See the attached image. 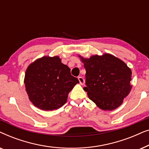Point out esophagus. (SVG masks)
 <instances>
[{"mask_svg": "<svg viewBox=\"0 0 149 149\" xmlns=\"http://www.w3.org/2000/svg\"><path fill=\"white\" fill-rule=\"evenodd\" d=\"M78 79H79V82H80V84L81 85L84 84V83H85V80H84V79H83L82 77H78Z\"/></svg>", "mask_w": 149, "mask_h": 149, "instance_id": "34e87169", "label": "esophagus"}]
</instances>
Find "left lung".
<instances>
[{"label":"left lung","mask_w":149,"mask_h":149,"mask_svg":"<svg viewBox=\"0 0 149 149\" xmlns=\"http://www.w3.org/2000/svg\"><path fill=\"white\" fill-rule=\"evenodd\" d=\"M86 70L83 89L89 98L104 111L121 105L132 89V70L125 62L109 54L84 58L79 56Z\"/></svg>","instance_id":"obj_1"}]
</instances>
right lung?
Masks as SVG:
<instances>
[{
    "label": "right lung",
    "instance_id": "right-lung-1",
    "mask_svg": "<svg viewBox=\"0 0 149 149\" xmlns=\"http://www.w3.org/2000/svg\"><path fill=\"white\" fill-rule=\"evenodd\" d=\"M78 79L62 64L59 56H44L28 66L24 77L26 91L31 102L43 111H53L66 102Z\"/></svg>",
    "mask_w": 149,
    "mask_h": 149
}]
</instances>
